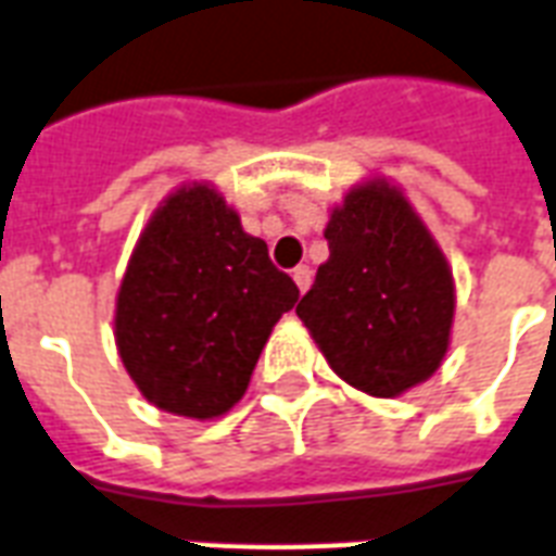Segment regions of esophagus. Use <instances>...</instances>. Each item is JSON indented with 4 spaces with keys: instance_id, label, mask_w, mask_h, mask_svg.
I'll return each instance as SVG.
<instances>
[{
    "instance_id": "esophagus-1",
    "label": "esophagus",
    "mask_w": 556,
    "mask_h": 556,
    "mask_svg": "<svg viewBox=\"0 0 556 556\" xmlns=\"http://www.w3.org/2000/svg\"><path fill=\"white\" fill-rule=\"evenodd\" d=\"M293 281H295V287H299V290L304 293V290L311 287V266H295Z\"/></svg>"
}]
</instances>
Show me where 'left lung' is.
I'll list each match as a JSON object with an SVG mask.
<instances>
[{"mask_svg": "<svg viewBox=\"0 0 556 556\" xmlns=\"http://www.w3.org/2000/svg\"><path fill=\"white\" fill-rule=\"evenodd\" d=\"M325 240L331 257L295 313L333 372L378 399L431 378L448 352L454 281L407 199L363 184L333 211Z\"/></svg>", "mask_w": 556, "mask_h": 556, "instance_id": "obj_1", "label": "left lung"}]
</instances>
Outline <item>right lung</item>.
<instances>
[{
    "label": "right lung",
    "mask_w": 556,
    "mask_h": 556,
    "mask_svg": "<svg viewBox=\"0 0 556 556\" xmlns=\"http://www.w3.org/2000/svg\"><path fill=\"white\" fill-rule=\"evenodd\" d=\"M299 287L211 187H181L146 225L116 295V349L146 399L190 419L243 399Z\"/></svg>",
    "instance_id": "obj_1"
}]
</instances>
